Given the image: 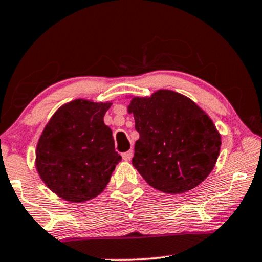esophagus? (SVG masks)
<instances>
[{
  "label": "esophagus",
  "mask_w": 262,
  "mask_h": 262,
  "mask_svg": "<svg viewBox=\"0 0 262 262\" xmlns=\"http://www.w3.org/2000/svg\"><path fill=\"white\" fill-rule=\"evenodd\" d=\"M132 157H133V150H129L122 154V158H123L124 161H130Z\"/></svg>",
  "instance_id": "34e87169"
}]
</instances>
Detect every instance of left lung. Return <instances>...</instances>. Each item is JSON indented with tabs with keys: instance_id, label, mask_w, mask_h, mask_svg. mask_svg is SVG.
<instances>
[{
	"instance_id": "left-lung-1",
	"label": "left lung",
	"mask_w": 262,
	"mask_h": 262,
	"mask_svg": "<svg viewBox=\"0 0 262 262\" xmlns=\"http://www.w3.org/2000/svg\"><path fill=\"white\" fill-rule=\"evenodd\" d=\"M135 129L132 163L145 181L165 193H184L198 186L216 163L221 137L209 116L191 99L161 89L128 106Z\"/></svg>"
}]
</instances>
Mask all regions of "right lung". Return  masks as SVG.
Returning a JSON list of instances; mask_svg holds the SVG:
<instances>
[{
    "label": "right lung",
    "mask_w": 262,
    "mask_h": 262,
    "mask_svg": "<svg viewBox=\"0 0 262 262\" xmlns=\"http://www.w3.org/2000/svg\"><path fill=\"white\" fill-rule=\"evenodd\" d=\"M112 102L76 99L62 105L43 129L36 168L51 190L79 203L100 194L122 157L104 116Z\"/></svg>",
    "instance_id": "obj_1"
}]
</instances>
